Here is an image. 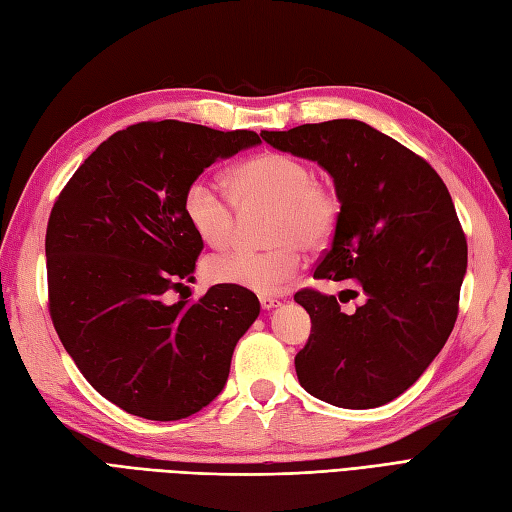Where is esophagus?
<instances>
[{"label": "esophagus", "mask_w": 512, "mask_h": 512, "mask_svg": "<svg viewBox=\"0 0 512 512\" xmlns=\"http://www.w3.org/2000/svg\"><path fill=\"white\" fill-rule=\"evenodd\" d=\"M258 301H260V308L262 310H271V308H278L280 306V299L269 297V295H260Z\"/></svg>", "instance_id": "obj_1"}]
</instances>
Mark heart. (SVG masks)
<instances>
[{
  "instance_id": "b5f03b06",
  "label": "heart",
  "mask_w": 512,
  "mask_h": 512,
  "mask_svg": "<svg viewBox=\"0 0 512 512\" xmlns=\"http://www.w3.org/2000/svg\"><path fill=\"white\" fill-rule=\"evenodd\" d=\"M229 202L211 183L193 181L183 193V215L196 237L211 247H226L237 232L241 213L271 211L262 252L234 250L206 260L204 271L217 284L254 293H275L301 269L303 247L321 250L334 237L340 200L329 185L316 181L308 161L286 153H262L228 172Z\"/></svg>"
}]
</instances>
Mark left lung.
<instances>
[{"label":"left lung","instance_id":"1","mask_svg":"<svg viewBox=\"0 0 512 512\" xmlns=\"http://www.w3.org/2000/svg\"><path fill=\"white\" fill-rule=\"evenodd\" d=\"M260 137L334 178L340 219L314 278L351 280L366 297L344 314L334 295H295L312 321L295 357L301 388L344 409L390 403L444 349L459 314L467 241L448 187L422 157L359 120Z\"/></svg>","mask_w":512,"mask_h":512}]
</instances>
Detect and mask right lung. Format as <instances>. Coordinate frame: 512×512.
Returning <instances> with one entry per match:
<instances>
[{
    "label": "right lung",
    "mask_w": 512,
    "mask_h": 512,
    "mask_svg": "<svg viewBox=\"0 0 512 512\" xmlns=\"http://www.w3.org/2000/svg\"><path fill=\"white\" fill-rule=\"evenodd\" d=\"M260 144L254 131L140 122L79 165L55 200L45 239L49 314L92 388L146 420H181L224 390L234 347L260 303L217 284L198 301L204 243L183 215V193L219 159Z\"/></svg>",
    "instance_id": "1"
}]
</instances>
